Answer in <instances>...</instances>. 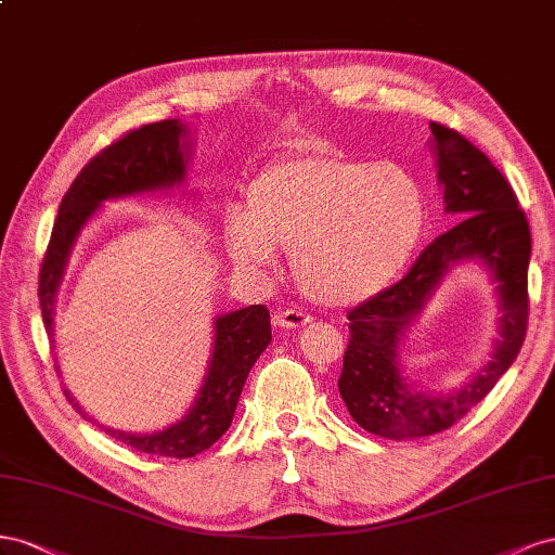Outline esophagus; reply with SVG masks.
Masks as SVG:
<instances>
[{
	"instance_id": "1",
	"label": "esophagus",
	"mask_w": 555,
	"mask_h": 555,
	"mask_svg": "<svg viewBox=\"0 0 555 555\" xmlns=\"http://www.w3.org/2000/svg\"><path fill=\"white\" fill-rule=\"evenodd\" d=\"M274 323L279 327H302L311 323V315L305 313L302 309H283L281 313L274 315Z\"/></svg>"
}]
</instances>
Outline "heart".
Listing matches in <instances>:
<instances>
[{
    "instance_id": "heart-1",
    "label": "heart",
    "mask_w": 555,
    "mask_h": 555,
    "mask_svg": "<svg viewBox=\"0 0 555 555\" xmlns=\"http://www.w3.org/2000/svg\"><path fill=\"white\" fill-rule=\"evenodd\" d=\"M421 181L395 163L302 144L260 169L244 207L223 211V240L242 269L272 267L291 248L299 291L325 307L362 302L402 272L427 228Z\"/></svg>"
}]
</instances>
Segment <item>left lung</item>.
<instances>
[{
	"instance_id": "1",
	"label": "left lung",
	"mask_w": 555,
	"mask_h": 555,
	"mask_svg": "<svg viewBox=\"0 0 555 555\" xmlns=\"http://www.w3.org/2000/svg\"><path fill=\"white\" fill-rule=\"evenodd\" d=\"M439 185L447 211L461 223L427 246L390 288L348 311V346L339 392L348 414L372 435L414 439L447 430L493 390L512 367L528 330L530 228L516 193L488 157L441 122H430ZM481 259L499 283L501 339L494 360L461 391L430 396L411 389L399 374L397 348L451 263Z\"/></svg>"
}]
</instances>
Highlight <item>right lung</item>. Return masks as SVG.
I'll list each match as a JSON object with an SVG mask.
<instances>
[{
  "mask_svg": "<svg viewBox=\"0 0 555 555\" xmlns=\"http://www.w3.org/2000/svg\"><path fill=\"white\" fill-rule=\"evenodd\" d=\"M185 137V125L177 118L144 125V128L122 134L114 144L94 155L74 179L67 195L62 197L39 272L41 315L51 337L55 295L62 276H65V267L78 232L106 199L181 185L185 181L188 165ZM214 332L209 372L204 376V386L193 409L181 421L149 435L122 433L114 430V427H106V433L141 453L165 457H193L214 447V441L223 437L232 423L250 367L256 365L260 353L272 341L269 311L264 305H250L246 309L218 315ZM65 398L78 414L86 416V411L72 398L67 388Z\"/></svg>",
  "mask_w": 555,
  "mask_h": 555,
  "instance_id": "1",
  "label": "right lung"
}]
</instances>
